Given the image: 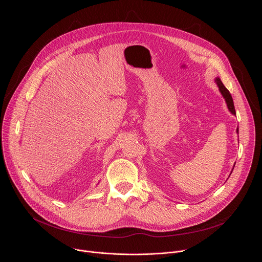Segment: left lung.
I'll list each match as a JSON object with an SVG mask.
<instances>
[{
  "instance_id": "obj_1",
  "label": "left lung",
  "mask_w": 262,
  "mask_h": 262,
  "mask_svg": "<svg viewBox=\"0 0 262 262\" xmlns=\"http://www.w3.org/2000/svg\"><path fill=\"white\" fill-rule=\"evenodd\" d=\"M215 83H216V85H217V87H219V89H220V92L222 93V95L224 96V98H225L229 111L231 112L232 114L235 115L234 103H233V99H232V96H231L230 92L228 91V89H227L225 86H224V84L222 83V81H221L219 78L215 79ZM237 133H238V128H237Z\"/></svg>"
}]
</instances>
